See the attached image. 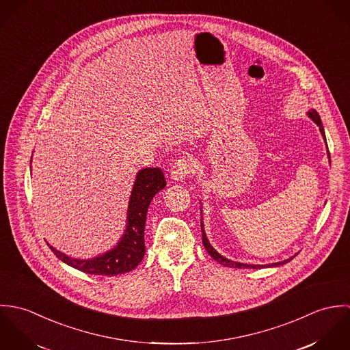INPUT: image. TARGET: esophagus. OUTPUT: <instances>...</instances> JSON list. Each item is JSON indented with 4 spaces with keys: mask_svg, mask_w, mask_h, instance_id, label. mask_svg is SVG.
<instances>
[{
    "mask_svg": "<svg viewBox=\"0 0 350 350\" xmlns=\"http://www.w3.org/2000/svg\"><path fill=\"white\" fill-rule=\"evenodd\" d=\"M193 172L191 159L183 156L175 161L171 168V179L175 182H183Z\"/></svg>",
    "mask_w": 350,
    "mask_h": 350,
    "instance_id": "34e87169",
    "label": "esophagus"
}]
</instances>
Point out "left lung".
Returning a JSON list of instances; mask_svg holds the SVG:
<instances>
[{
    "instance_id": "8db88e82",
    "label": "left lung",
    "mask_w": 350,
    "mask_h": 350,
    "mask_svg": "<svg viewBox=\"0 0 350 350\" xmlns=\"http://www.w3.org/2000/svg\"><path fill=\"white\" fill-rule=\"evenodd\" d=\"M307 116L318 125V128H319V132H321V135H322V137H323V140H325V143H326V137H325V131H323V125H322V121H321V117H319V114H318V111L315 110V109H310L308 111H307ZM326 147H327V144H326ZM327 156H329V161H330V154L327 153ZM200 214H202V207H200ZM204 225H203V218H200V230H202V241H203V247H204V250H207V253L215 260V261H218L221 265H225V267H230V268H252V269H260V268H272V267H279V265H283V264H286V262H288V261H291L298 253H295L293 257H290V258H287V260H283V261H279V262H272V264H265V265H261V264H245V262H240V261H233V260H229V258H226V257H224L221 253H218L217 250H214L213 247H211V244H210V241H208V239H207V236H206V232H204V228H203Z\"/></svg>"
}]
</instances>
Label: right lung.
<instances>
[{"label": "right lung", "instance_id": "right-lung-1", "mask_svg": "<svg viewBox=\"0 0 350 350\" xmlns=\"http://www.w3.org/2000/svg\"><path fill=\"white\" fill-rule=\"evenodd\" d=\"M164 187L165 179L160 168L146 167L136 174L128 203L125 230L114 248L92 258H75L49 244L50 250L64 264L89 275L117 276L131 272L146 254L144 229L150 200Z\"/></svg>", "mask_w": 350, "mask_h": 350}]
</instances>
